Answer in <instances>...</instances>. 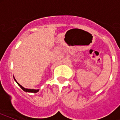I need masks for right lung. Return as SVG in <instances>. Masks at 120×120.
I'll return each mask as SVG.
<instances>
[{
	"label": "right lung",
	"mask_w": 120,
	"mask_h": 120,
	"mask_svg": "<svg viewBox=\"0 0 120 120\" xmlns=\"http://www.w3.org/2000/svg\"><path fill=\"white\" fill-rule=\"evenodd\" d=\"M14 80H15V81H16V80H15V79H14ZM16 82H17V81H16ZM17 83L18 85H19L20 86V87L23 90V91H26V92H30V93H37V92H38V90L27 89V88H23V86H22L20 85V84L18 82H17Z\"/></svg>",
	"instance_id": "obj_1"
}]
</instances>
